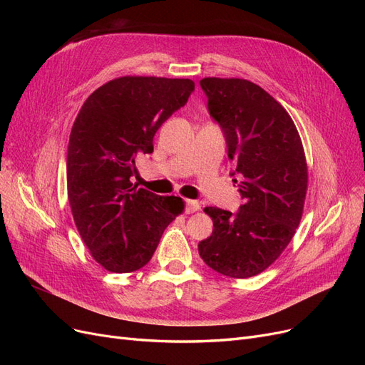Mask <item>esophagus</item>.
Here are the masks:
<instances>
[{
  "instance_id": "esophagus-1",
  "label": "esophagus",
  "mask_w": 365,
  "mask_h": 365,
  "mask_svg": "<svg viewBox=\"0 0 365 365\" xmlns=\"http://www.w3.org/2000/svg\"><path fill=\"white\" fill-rule=\"evenodd\" d=\"M200 208H201V204L197 201H187L185 202V213L187 215H192V213L197 212Z\"/></svg>"
}]
</instances>
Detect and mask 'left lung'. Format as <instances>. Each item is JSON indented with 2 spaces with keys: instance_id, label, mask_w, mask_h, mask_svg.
I'll return each instance as SVG.
<instances>
[{
  "instance_id": "left-lung-1",
  "label": "left lung",
  "mask_w": 365,
  "mask_h": 365,
  "mask_svg": "<svg viewBox=\"0 0 365 365\" xmlns=\"http://www.w3.org/2000/svg\"><path fill=\"white\" fill-rule=\"evenodd\" d=\"M200 83L236 164L231 175L242 178L244 204L236 213L205 207L213 233L197 250L216 272L252 277L275 262L300 224L307 190L303 145L286 109L259 85L219 77Z\"/></svg>"
}]
</instances>
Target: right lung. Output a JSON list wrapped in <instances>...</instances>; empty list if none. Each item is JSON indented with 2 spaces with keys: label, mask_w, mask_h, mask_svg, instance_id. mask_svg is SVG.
<instances>
[{
  "label": "right lung",
  "mask_w": 365,
  "mask_h": 365,
  "mask_svg": "<svg viewBox=\"0 0 365 365\" xmlns=\"http://www.w3.org/2000/svg\"><path fill=\"white\" fill-rule=\"evenodd\" d=\"M195 90L190 79L125 76L86 98L68 141L67 189L79 235L111 272L145 267L181 197L132 185L138 153L153 152V135Z\"/></svg>",
  "instance_id": "add662e5"
}]
</instances>
